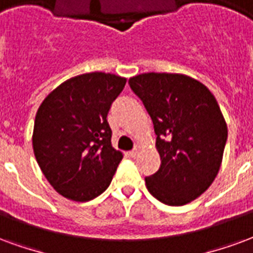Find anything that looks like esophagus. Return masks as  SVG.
<instances>
[{"label":"esophagus","mask_w":253,"mask_h":253,"mask_svg":"<svg viewBox=\"0 0 253 253\" xmlns=\"http://www.w3.org/2000/svg\"><path fill=\"white\" fill-rule=\"evenodd\" d=\"M138 153H139V150H138V149H135V150L130 151V153H128V155H130V157H132V158H135L136 155H138Z\"/></svg>","instance_id":"obj_1"}]
</instances>
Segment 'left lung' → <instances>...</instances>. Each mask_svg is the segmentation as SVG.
Segmentation results:
<instances>
[{"label": "left lung", "instance_id": "obj_1", "mask_svg": "<svg viewBox=\"0 0 253 253\" xmlns=\"http://www.w3.org/2000/svg\"><path fill=\"white\" fill-rule=\"evenodd\" d=\"M128 84L153 121L161 157L146 188L166 205L192 203L212 185L222 162L228 128L216 98L182 74L149 72Z\"/></svg>", "mask_w": 253, "mask_h": 253}]
</instances>
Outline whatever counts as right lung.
Returning <instances> with one entry per match:
<instances>
[{
	"instance_id": "1",
	"label": "right lung",
	"mask_w": 253,
	"mask_h": 253,
	"mask_svg": "<svg viewBox=\"0 0 253 253\" xmlns=\"http://www.w3.org/2000/svg\"><path fill=\"white\" fill-rule=\"evenodd\" d=\"M126 78L89 72L65 80L37 110L32 145L41 171L63 197L102 194L123 158L111 145L107 114Z\"/></svg>"
}]
</instances>
